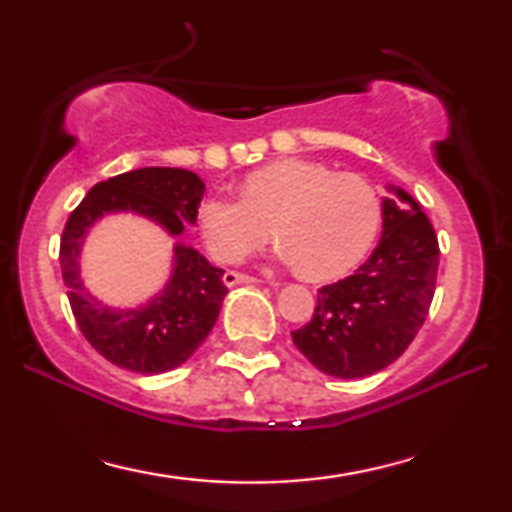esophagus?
I'll return each mask as SVG.
<instances>
[{
    "label": "esophagus",
    "mask_w": 512,
    "mask_h": 512,
    "mask_svg": "<svg viewBox=\"0 0 512 512\" xmlns=\"http://www.w3.org/2000/svg\"><path fill=\"white\" fill-rule=\"evenodd\" d=\"M258 279L249 277V275H242V272H226L223 275V284L226 286H237V284H256Z\"/></svg>",
    "instance_id": "1"
}]
</instances>
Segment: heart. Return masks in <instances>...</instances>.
Returning <instances> with one entry per match:
<instances>
[{"mask_svg":"<svg viewBox=\"0 0 512 512\" xmlns=\"http://www.w3.org/2000/svg\"><path fill=\"white\" fill-rule=\"evenodd\" d=\"M207 249L237 263L272 237L277 261L312 282H328L356 268L380 226L375 188L356 174L303 158L277 160L244 179L242 198L207 195L198 207Z\"/></svg>","mask_w":512,"mask_h":512,"instance_id":"heart-1","label":"heart"}]
</instances>
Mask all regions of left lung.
<instances>
[{
    "label": "left lung",
    "mask_w": 512,
    "mask_h": 512,
    "mask_svg": "<svg viewBox=\"0 0 512 512\" xmlns=\"http://www.w3.org/2000/svg\"><path fill=\"white\" fill-rule=\"evenodd\" d=\"M382 198V237L354 275L321 286L310 324L291 333L321 373L368 377L401 356L429 314L438 275V237L401 186Z\"/></svg>",
    "instance_id": "8db88e82"
}]
</instances>
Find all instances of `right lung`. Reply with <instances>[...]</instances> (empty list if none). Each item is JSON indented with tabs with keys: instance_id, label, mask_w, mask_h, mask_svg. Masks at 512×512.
I'll return each mask as SVG.
<instances>
[{
	"instance_id": "obj_1",
	"label": "right lung",
	"mask_w": 512,
	"mask_h": 512,
	"mask_svg": "<svg viewBox=\"0 0 512 512\" xmlns=\"http://www.w3.org/2000/svg\"><path fill=\"white\" fill-rule=\"evenodd\" d=\"M205 181L181 167H139L90 188L62 230L60 265L69 305L83 338L118 368L158 375L191 359L219 319L226 284L198 249L174 242L172 272L156 296L137 307L97 300L81 279V249L88 230L109 214L144 216L170 237L195 226Z\"/></svg>"
}]
</instances>
